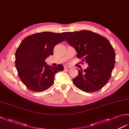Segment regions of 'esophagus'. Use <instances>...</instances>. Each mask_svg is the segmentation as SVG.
<instances>
[{"label":"esophagus","mask_w":129,"mask_h":129,"mask_svg":"<svg viewBox=\"0 0 129 129\" xmlns=\"http://www.w3.org/2000/svg\"><path fill=\"white\" fill-rule=\"evenodd\" d=\"M64 69H65V70H69L71 69V67H64Z\"/></svg>","instance_id":"1"}]
</instances>
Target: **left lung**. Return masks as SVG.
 <instances>
[{
  "instance_id": "1",
  "label": "left lung",
  "mask_w": 129,
  "mask_h": 129,
  "mask_svg": "<svg viewBox=\"0 0 129 129\" xmlns=\"http://www.w3.org/2000/svg\"><path fill=\"white\" fill-rule=\"evenodd\" d=\"M67 42L77 52V57L88 64L73 79L75 85L86 92L102 89L108 83L115 63V53L110 42L100 34L89 30L64 32Z\"/></svg>"
}]
</instances>
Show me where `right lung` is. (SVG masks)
Instances as JSON below:
<instances>
[{
	"instance_id": "add662e5",
	"label": "right lung",
	"mask_w": 129,
	"mask_h": 129,
	"mask_svg": "<svg viewBox=\"0 0 129 129\" xmlns=\"http://www.w3.org/2000/svg\"><path fill=\"white\" fill-rule=\"evenodd\" d=\"M65 40L61 33L45 31L32 34L22 40L15 53L18 74L27 88L35 92L48 89L54 83V76L64 67H53L45 59L53 55L54 46Z\"/></svg>"
}]
</instances>
